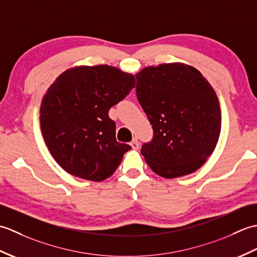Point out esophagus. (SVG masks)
Instances as JSON below:
<instances>
[{
    "label": "esophagus",
    "instance_id": "1",
    "mask_svg": "<svg viewBox=\"0 0 257 257\" xmlns=\"http://www.w3.org/2000/svg\"><path fill=\"white\" fill-rule=\"evenodd\" d=\"M130 146H132L133 149L137 150L139 148V141H138V139L137 138H134L132 143H130Z\"/></svg>",
    "mask_w": 257,
    "mask_h": 257
}]
</instances>
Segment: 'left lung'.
<instances>
[{
    "mask_svg": "<svg viewBox=\"0 0 257 257\" xmlns=\"http://www.w3.org/2000/svg\"><path fill=\"white\" fill-rule=\"evenodd\" d=\"M136 79L138 101L154 129V138L141 147L146 162L167 179L198 170L221 133L214 89L198 69L182 63L146 67Z\"/></svg>",
    "mask_w": 257,
    "mask_h": 257,
    "instance_id": "obj_1",
    "label": "left lung"
}]
</instances>
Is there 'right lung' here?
Instances as JSON below:
<instances>
[{
	"mask_svg": "<svg viewBox=\"0 0 257 257\" xmlns=\"http://www.w3.org/2000/svg\"><path fill=\"white\" fill-rule=\"evenodd\" d=\"M136 85L134 75L108 65L65 70L41 105V130L54 159L65 171L100 182L116 171L132 147L116 140L109 109Z\"/></svg>",
	"mask_w": 257,
	"mask_h": 257,
	"instance_id": "obj_1",
	"label": "right lung"
}]
</instances>
